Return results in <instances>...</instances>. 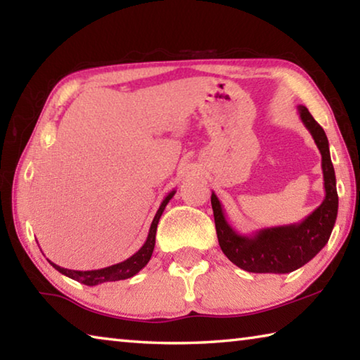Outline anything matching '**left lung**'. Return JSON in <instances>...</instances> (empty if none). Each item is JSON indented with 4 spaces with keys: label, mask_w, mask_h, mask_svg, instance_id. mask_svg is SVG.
I'll return each mask as SVG.
<instances>
[{
    "label": "left lung",
    "mask_w": 360,
    "mask_h": 360,
    "mask_svg": "<svg viewBox=\"0 0 360 360\" xmlns=\"http://www.w3.org/2000/svg\"><path fill=\"white\" fill-rule=\"evenodd\" d=\"M298 114L322 155L326 197L311 214L298 224L260 229L251 235H241L225 219L217 195L214 192L211 195L219 246L230 262L246 271L290 273L303 266L327 245L337 221V179L328 150V139L307 108L298 106Z\"/></svg>",
    "instance_id": "obj_1"
}]
</instances>
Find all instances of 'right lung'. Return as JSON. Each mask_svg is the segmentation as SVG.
Listing matches in <instances>:
<instances>
[{
	"instance_id": "obj_1",
	"label": "right lung",
	"mask_w": 360,
	"mask_h": 360,
	"mask_svg": "<svg viewBox=\"0 0 360 360\" xmlns=\"http://www.w3.org/2000/svg\"><path fill=\"white\" fill-rule=\"evenodd\" d=\"M174 193H176V191H172L165 198H163L160 208L157 210L155 216H154V221H152V224H150L148 238H146L144 245L138 249V252L133 254L131 257H129L127 260L119 262V264L111 265V266L100 268V270H89V271L68 270V268L58 266L57 264H53V262H51V260H49V264L56 268V270L62 273V275L75 279V281L82 283L85 285H96V284L108 283V281H120V279H127V278L135 276L136 273L139 270H143V268L148 265V262L150 260L152 251H154V246H155L157 224H158V221H160V216L163 214V210H165V206L168 205L169 200L173 198Z\"/></svg>"
}]
</instances>
